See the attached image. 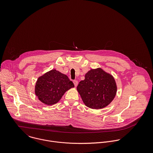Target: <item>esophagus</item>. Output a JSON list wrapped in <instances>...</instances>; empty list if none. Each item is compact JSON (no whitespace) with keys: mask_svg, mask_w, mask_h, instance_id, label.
<instances>
[{"mask_svg":"<svg viewBox=\"0 0 153 153\" xmlns=\"http://www.w3.org/2000/svg\"><path fill=\"white\" fill-rule=\"evenodd\" d=\"M73 82H74V85H75V87H76V86L78 85V81H76V80H74Z\"/></svg>","mask_w":153,"mask_h":153,"instance_id":"34e87169","label":"esophagus"}]
</instances>
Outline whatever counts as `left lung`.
<instances>
[{
  "instance_id": "left-lung-1",
  "label": "left lung",
  "mask_w": 153,
  "mask_h": 153,
  "mask_svg": "<svg viewBox=\"0 0 153 153\" xmlns=\"http://www.w3.org/2000/svg\"><path fill=\"white\" fill-rule=\"evenodd\" d=\"M77 91L88 107L101 109L107 107L114 100L117 85L113 76L101 68L91 69L79 82Z\"/></svg>"
}]
</instances>
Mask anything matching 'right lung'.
Returning a JSON list of instances; mask_svg holds the SVG:
<instances>
[{"instance_id":"obj_1","label":"right lung","mask_w":153,"mask_h":153,"mask_svg":"<svg viewBox=\"0 0 153 153\" xmlns=\"http://www.w3.org/2000/svg\"><path fill=\"white\" fill-rule=\"evenodd\" d=\"M73 87L74 83L66 75L53 69L38 79L35 94L44 104L53 105L61 100L66 91Z\"/></svg>"}]
</instances>
